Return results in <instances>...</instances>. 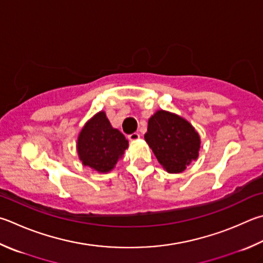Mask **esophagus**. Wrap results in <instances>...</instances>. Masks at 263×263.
I'll use <instances>...</instances> for the list:
<instances>
[{"label": "esophagus", "instance_id": "obj_1", "mask_svg": "<svg viewBox=\"0 0 263 263\" xmlns=\"http://www.w3.org/2000/svg\"><path fill=\"white\" fill-rule=\"evenodd\" d=\"M127 138H128V139H130L131 141H135V140L139 139L140 135H139V133H138V132H133V133H131V135H128Z\"/></svg>", "mask_w": 263, "mask_h": 263}]
</instances>
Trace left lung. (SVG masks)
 Masks as SVG:
<instances>
[{
	"label": "left lung",
	"mask_w": 263,
	"mask_h": 263,
	"mask_svg": "<svg viewBox=\"0 0 263 263\" xmlns=\"http://www.w3.org/2000/svg\"><path fill=\"white\" fill-rule=\"evenodd\" d=\"M145 140L170 174L184 171L199 154L200 138L194 127L184 118L164 110L149 118Z\"/></svg>",
	"instance_id": "obj_1"
}]
</instances>
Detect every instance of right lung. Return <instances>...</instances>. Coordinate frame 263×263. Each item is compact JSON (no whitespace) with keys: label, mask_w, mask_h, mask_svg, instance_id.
Segmentation results:
<instances>
[{"label":"right lung","mask_w":263,"mask_h":263,"mask_svg":"<svg viewBox=\"0 0 263 263\" xmlns=\"http://www.w3.org/2000/svg\"><path fill=\"white\" fill-rule=\"evenodd\" d=\"M128 142L123 133L110 125L103 111L95 115L80 132L78 154L84 165L99 173L110 171L124 154Z\"/></svg>","instance_id":"add662e5"}]
</instances>
